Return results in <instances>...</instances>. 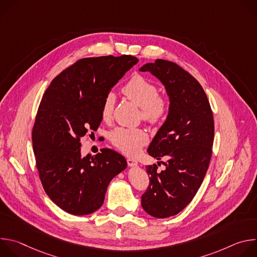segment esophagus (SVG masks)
<instances>
[{
	"instance_id": "1",
	"label": "esophagus",
	"mask_w": 257,
	"mask_h": 257,
	"mask_svg": "<svg viewBox=\"0 0 257 257\" xmlns=\"http://www.w3.org/2000/svg\"><path fill=\"white\" fill-rule=\"evenodd\" d=\"M127 164H128V166H129V167H136V166L138 165L137 161H136V160H134V159H131V158L127 159Z\"/></svg>"
}]
</instances>
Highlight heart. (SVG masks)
<instances>
[{
  "label": "heart",
  "mask_w": 257,
  "mask_h": 257,
  "mask_svg": "<svg viewBox=\"0 0 257 257\" xmlns=\"http://www.w3.org/2000/svg\"><path fill=\"white\" fill-rule=\"evenodd\" d=\"M127 98L141 107L142 119L150 124L160 123L168 112V100L159 95L155 83L142 75H133L122 88ZM116 103L114 92H107L101 102L100 116L105 122L113 118ZM109 140L118 150L126 155L134 156L139 153L143 145L149 141V135L142 128L118 127L109 133Z\"/></svg>",
  "instance_id": "1"
}]
</instances>
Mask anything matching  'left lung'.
<instances>
[{"label":"left lung","instance_id":"1","mask_svg":"<svg viewBox=\"0 0 257 257\" xmlns=\"http://www.w3.org/2000/svg\"><path fill=\"white\" fill-rule=\"evenodd\" d=\"M139 70L159 78L170 98L167 120L148 150L157 160L168 159L166 169L146 166L150 184L141 196L146 212L164 218L184 209L201 185L212 154L213 115L202 86L176 63L158 59Z\"/></svg>","mask_w":257,"mask_h":257}]
</instances>
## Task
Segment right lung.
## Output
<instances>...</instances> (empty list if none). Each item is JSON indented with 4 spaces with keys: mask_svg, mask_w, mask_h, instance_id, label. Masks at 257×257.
<instances>
[{
    "mask_svg": "<svg viewBox=\"0 0 257 257\" xmlns=\"http://www.w3.org/2000/svg\"><path fill=\"white\" fill-rule=\"evenodd\" d=\"M137 62L130 55L81 59L43 95L32 128L36 168L48 196L68 213L97 210L108 183L127 167L123 156L108 149L82 158L80 138L96 131L104 95Z\"/></svg>",
    "mask_w": 257,
    "mask_h": 257,
    "instance_id": "add662e5",
    "label": "right lung"
}]
</instances>
